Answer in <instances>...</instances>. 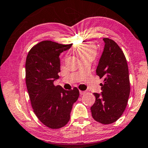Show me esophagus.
Segmentation results:
<instances>
[{"instance_id":"34e87169","label":"esophagus","mask_w":148,"mask_h":148,"mask_svg":"<svg viewBox=\"0 0 148 148\" xmlns=\"http://www.w3.org/2000/svg\"><path fill=\"white\" fill-rule=\"evenodd\" d=\"M79 93H80V95H84L85 93V91H79Z\"/></svg>"}]
</instances>
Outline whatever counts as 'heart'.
<instances>
[{"instance_id":"heart-1","label":"heart","mask_w":148,"mask_h":148,"mask_svg":"<svg viewBox=\"0 0 148 148\" xmlns=\"http://www.w3.org/2000/svg\"><path fill=\"white\" fill-rule=\"evenodd\" d=\"M77 53L81 57H95L96 55V48L92 43H85L79 46Z\"/></svg>"}]
</instances>
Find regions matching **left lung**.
Instances as JSON below:
<instances>
[{
	"instance_id": "8db88e82",
	"label": "left lung",
	"mask_w": 148,
	"mask_h": 148,
	"mask_svg": "<svg viewBox=\"0 0 148 148\" xmlns=\"http://www.w3.org/2000/svg\"><path fill=\"white\" fill-rule=\"evenodd\" d=\"M104 49L96 69V74L104 79L101 93H94L95 101L91 107L95 121L112 123L123 114L130 93L129 71L123 51L114 40L103 38Z\"/></svg>"
}]
</instances>
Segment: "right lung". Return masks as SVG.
Wrapping results in <instances>:
<instances>
[{"instance_id":"obj_1","label":"right lung","mask_w":148,"mask_h":148,"mask_svg":"<svg viewBox=\"0 0 148 148\" xmlns=\"http://www.w3.org/2000/svg\"><path fill=\"white\" fill-rule=\"evenodd\" d=\"M71 46L44 40L34 46L27 57L26 85L32 107L38 119L51 129L68 123L79 95L77 87L67 91L53 84L59 78V55Z\"/></svg>"}]
</instances>
